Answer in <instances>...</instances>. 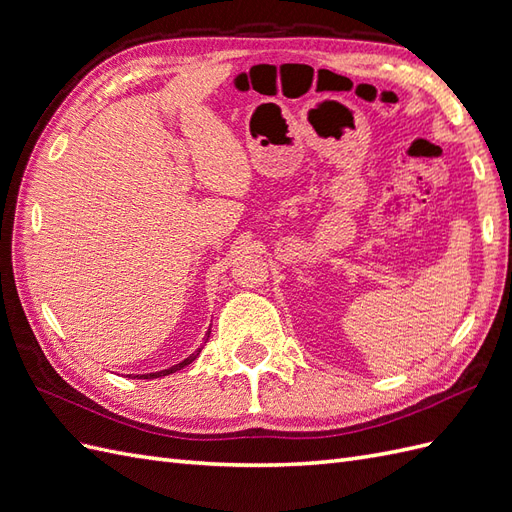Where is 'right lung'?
I'll use <instances>...</instances> for the list:
<instances>
[{
    "mask_svg": "<svg viewBox=\"0 0 512 512\" xmlns=\"http://www.w3.org/2000/svg\"><path fill=\"white\" fill-rule=\"evenodd\" d=\"M209 333H211V329L207 331V335H205V342L200 344V348H196V352H192L188 359H183L181 363H177V365H173V367H168V369H160V371H153V374H138V376H134V378H138V380H153V378H162V376H170V374H175V371H179V369H183L185 365H190L192 361H196V356L200 354V350H203V346L207 344V339H209ZM132 376V374H130Z\"/></svg>",
    "mask_w": 512,
    "mask_h": 512,
    "instance_id": "obj_1",
    "label": "right lung"
}]
</instances>
